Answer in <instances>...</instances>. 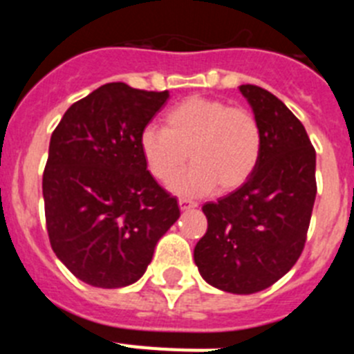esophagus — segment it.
<instances>
[{
    "mask_svg": "<svg viewBox=\"0 0 354 354\" xmlns=\"http://www.w3.org/2000/svg\"><path fill=\"white\" fill-rule=\"evenodd\" d=\"M179 207L183 209V211H186V209H193V207H196V202H193V200H187V198H179Z\"/></svg>",
    "mask_w": 354,
    "mask_h": 354,
    "instance_id": "1",
    "label": "esophagus"
}]
</instances>
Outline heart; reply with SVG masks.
Returning <instances> with one entry per match:
<instances>
[{
  "label": "heart",
  "mask_w": 354,
  "mask_h": 354,
  "mask_svg": "<svg viewBox=\"0 0 354 354\" xmlns=\"http://www.w3.org/2000/svg\"><path fill=\"white\" fill-rule=\"evenodd\" d=\"M147 170L162 184L174 183L193 161L177 189L207 193L216 184L223 192L243 186L257 168L262 131L246 108L214 97L192 95L165 113V127L147 126L140 133Z\"/></svg>",
  "instance_id": "obj_1"
}]
</instances>
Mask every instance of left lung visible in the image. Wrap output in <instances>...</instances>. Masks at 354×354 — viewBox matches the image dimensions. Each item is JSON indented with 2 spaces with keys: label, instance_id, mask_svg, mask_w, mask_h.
<instances>
[{
  "label": "left lung",
  "instance_id": "8db88e82",
  "mask_svg": "<svg viewBox=\"0 0 354 354\" xmlns=\"http://www.w3.org/2000/svg\"><path fill=\"white\" fill-rule=\"evenodd\" d=\"M262 131L257 168L236 192L202 207L207 232L195 246L205 282L234 294L268 289L305 248L315 193V149L278 97L241 84Z\"/></svg>",
  "mask_w": 354,
  "mask_h": 354
}]
</instances>
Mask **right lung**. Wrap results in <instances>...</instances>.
<instances>
[{"label":"right lung","instance_id":"1","mask_svg":"<svg viewBox=\"0 0 354 354\" xmlns=\"http://www.w3.org/2000/svg\"><path fill=\"white\" fill-rule=\"evenodd\" d=\"M168 97V90L102 84L53 131L42 177L49 243L88 286L118 289L140 280L180 216L140 150V133Z\"/></svg>","mask_w":354,"mask_h":354}]
</instances>
